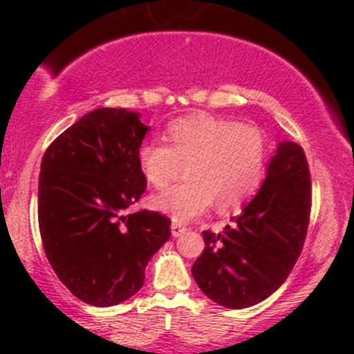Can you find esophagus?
Listing matches in <instances>:
<instances>
[{"instance_id": "esophagus-1", "label": "esophagus", "mask_w": 354, "mask_h": 354, "mask_svg": "<svg viewBox=\"0 0 354 354\" xmlns=\"http://www.w3.org/2000/svg\"><path fill=\"white\" fill-rule=\"evenodd\" d=\"M185 231H186V226L180 225V223H173V225H171V234H173L174 238L181 236V234L185 233Z\"/></svg>"}]
</instances>
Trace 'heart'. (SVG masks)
Returning <instances> with one entry per match:
<instances>
[{
	"label": "heart",
	"instance_id": "1",
	"mask_svg": "<svg viewBox=\"0 0 354 354\" xmlns=\"http://www.w3.org/2000/svg\"><path fill=\"white\" fill-rule=\"evenodd\" d=\"M169 145L148 140L138 148V163L146 181L165 188L186 166L188 181L151 200L154 209L173 221L188 223L216 203L221 211L246 203L261 186L268 160L263 129L230 118L191 115L166 128Z\"/></svg>",
	"mask_w": 354,
	"mask_h": 354
}]
</instances>
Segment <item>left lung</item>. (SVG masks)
Instances as JSON below:
<instances>
[{
	"label": "left lung",
	"instance_id": "obj_1",
	"mask_svg": "<svg viewBox=\"0 0 354 354\" xmlns=\"http://www.w3.org/2000/svg\"><path fill=\"white\" fill-rule=\"evenodd\" d=\"M311 213L306 154L288 141L276 149L258 194L221 233L203 231L205 250L191 273L221 306L239 310L274 293L301 254Z\"/></svg>",
	"mask_w": 354,
	"mask_h": 354
}]
</instances>
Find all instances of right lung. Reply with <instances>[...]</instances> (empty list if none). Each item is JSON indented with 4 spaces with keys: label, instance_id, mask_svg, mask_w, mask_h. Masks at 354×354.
Here are the masks:
<instances>
[{
    "label": "right lung",
    "instance_id": "obj_1",
    "mask_svg": "<svg viewBox=\"0 0 354 354\" xmlns=\"http://www.w3.org/2000/svg\"><path fill=\"white\" fill-rule=\"evenodd\" d=\"M148 131L136 113L100 108L48 146L38 186L39 234L59 281L81 301L115 306L141 290L149 258L171 236L140 201L146 178L138 148Z\"/></svg>",
    "mask_w": 354,
    "mask_h": 354
}]
</instances>
